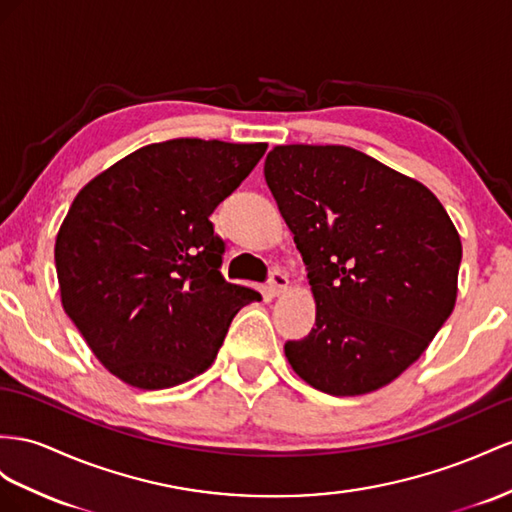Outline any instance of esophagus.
I'll return each mask as SVG.
<instances>
[{
	"label": "esophagus",
	"instance_id": "obj_1",
	"mask_svg": "<svg viewBox=\"0 0 512 512\" xmlns=\"http://www.w3.org/2000/svg\"><path fill=\"white\" fill-rule=\"evenodd\" d=\"M268 290L272 296H281L287 290H290V279H287V274L281 270H274L270 274V281H268Z\"/></svg>",
	"mask_w": 512,
	"mask_h": 512
}]
</instances>
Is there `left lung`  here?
Instances as JSON below:
<instances>
[{
    "mask_svg": "<svg viewBox=\"0 0 512 512\" xmlns=\"http://www.w3.org/2000/svg\"><path fill=\"white\" fill-rule=\"evenodd\" d=\"M266 183L309 270L316 326L285 357L331 396L389 385L450 318L463 246L424 183L342 144H283Z\"/></svg>",
    "mask_w": 512,
    "mask_h": 512,
    "instance_id": "1",
    "label": "left lung"
}]
</instances>
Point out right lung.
I'll list each match as a JSON object with an SVG mask.
<instances>
[{
    "mask_svg": "<svg viewBox=\"0 0 512 512\" xmlns=\"http://www.w3.org/2000/svg\"><path fill=\"white\" fill-rule=\"evenodd\" d=\"M266 147L147 144L75 196L54 251L62 307L123 383L166 389L199 376L235 313L261 298L220 274L225 242L209 216Z\"/></svg>",
    "mask_w": 512,
    "mask_h": 512,
    "instance_id": "1",
    "label": "right lung"
}]
</instances>
